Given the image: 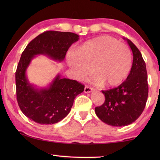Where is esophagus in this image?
<instances>
[{"label":"esophagus","mask_w":160,"mask_h":160,"mask_svg":"<svg viewBox=\"0 0 160 160\" xmlns=\"http://www.w3.org/2000/svg\"><path fill=\"white\" fill-rule=\"evenodd\" d=\"M94 90V89L91 88V87L88 86V85H85V89H84V92H85V93H90L91 92H92Z\"/></svg>","instance_id":"obj_1"}]
</instances>
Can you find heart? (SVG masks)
Returning a JSON list of instances; mask_svg holds the SVG:
<instances>
[{
	"mask_svg": "<svg viewBox=\"0 0 160 160\" xmlns=\"http://www.w3.org/2000/svg\"><path fill=\"white\" fill-rule=\"evenodd\" d=\"M67 61L78 79L88 77L93 68L98 83L116 87L126 79L131 69L132 53L128 46L115 38L100 36L67 54Z\"/></svg>",
	"mask_w": 160,
	"mask_h": 160,
	"instance_id": "heart-1",
	"label": "heart"
}]
</instances>
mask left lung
I'll return each mask as SVG.
<instances>
[{
	"mask_svg": "<svg viewBox=\"0 0 160 160\" xmlns=\"http://www.w3.org/2000/svg\"><path fill=\"white\" fill-rule=\"evenodd\" d=\"M133 61L126 80L117 88L102 90L105 102L95 107L100 120L112 126H125L138 118L145 109L148 96V74L142 54L131 40Z\"/></svg>",
	"mask_w": 160,
	"mask_h": 160,
	"instance_id": "8db88e82",
	"label": "left lung"
}]
</instances>
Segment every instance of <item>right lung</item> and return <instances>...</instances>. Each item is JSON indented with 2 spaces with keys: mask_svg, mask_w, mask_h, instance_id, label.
<instances>
[{
  "mask_svg": "<svg viewBox=\"0 0 160 160\" xmlns=\"http://www.w3.org/2000/svg\"><path fill=\"white\" fill-rule=\"evenodd\" d=\"M72 32L47 31L29 43L22 53L15 72L16 94L19 107L30 120L40 124L59 122L68 114L78 94L84 91L82 84L58 75L47 88L37 89L29 82L26 70L36 55H47L62 61L69 47L78 41Z\"/></svg>",
  "mask_w": 160,
  "mask_h": 160,
  "instance_id": "add662e5",
  "label": "right lung"
}]
</instances>
